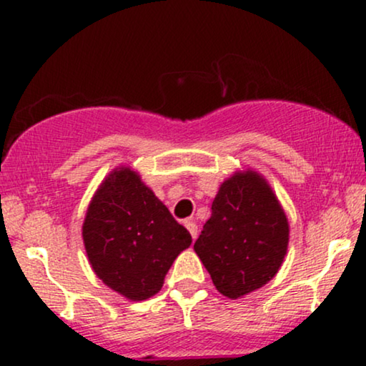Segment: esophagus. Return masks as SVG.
<instances>
[{"mask_svg":"<svg viewBox=\"0 0 366 366\" xmlns=\"http://www.w3.org/2000/svg\"><path fill=\"white\" fill-rule=\"evenodd\" d=\"M184 225H186V229L189 230V234H191V237L196 241V237H197V225L192 220H186V222H184Z\"/></svg>","mask_w":366,"mask_h":366,"instance_id":"1","label":"esophagus"}]
</instances>
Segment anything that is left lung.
<instances>
[{
	"label": "left lung",
	"instance_id": "left-lung-1",
	"mask_svg": "<svg viewBox=\"0 0 366 366\" xmlns=\"http://www.w3.org/2000/svg\"><path fill=\"white\" fill-rule=\"evenodd\" d=\"M289 222L268 180L236 170L218 187L194 251L217 291L230 300L263 287L282 267Z\"/></svg>",
	"mask_w": 366,
	"mask_h": 366
}]
</instances>
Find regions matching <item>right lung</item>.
<instances>
[{"label":"right lung","instance_id":"right-lung-1","mask_svg":"<svg viewBox=\"0 0 366 366\" xmlns=\"http://www.w3.org/2000/svg\"><path fill=\"white\" fill-rule=\"evenodd\" d=\"M82 239L98 279L130 301L159 292L172 263L192 242L186 227L127 165L113 169L92 194Z\"/></svg>","mask_w":366,"mask_h":366}]
</instances>
